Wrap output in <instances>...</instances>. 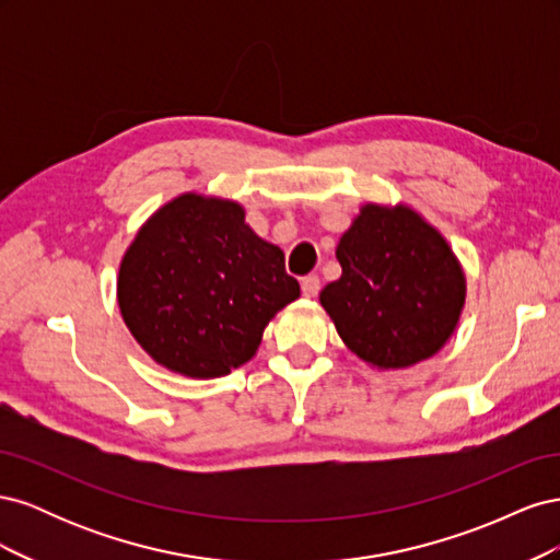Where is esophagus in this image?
<instances>
[{"mask_svg":"<svg viewBox=\"0 0 560 560\" xmlns=\"http://www.w3.org/2000/svg\"><path fill=\"white\" fill-rule=\"evenodd\" d=\"M301 292H303V296H308V299L317 296V292H319V278L315 273L301 278Z\"/></svg>","mask_w":560,"mask_h":560,"instance_id":"obj_1","label":"esophagus"}]
</instances>
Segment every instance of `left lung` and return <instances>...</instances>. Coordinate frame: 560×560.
<instances>
[{
    "instance_id": "1",
    "label": "left lung",
    "mask_w": 560,
    "mask_h": 560,
    "mask_svg": "<svg viewBox=\"0 0 560 560\" xmlns=\"http://www.w3.org/2000/svg\"><path fill=\"white\" fill-rule=\"evenodd\" d=\"M343 273L319 292L343 343L378 369L442 348L465 306V276L444 235L411 208H362L338 241Z\"/></svg>"
}]
</instances>
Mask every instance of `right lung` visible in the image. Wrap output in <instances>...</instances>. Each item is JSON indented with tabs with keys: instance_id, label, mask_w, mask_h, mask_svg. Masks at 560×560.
<instances>
[{
	"instance_id": "add662e5",
	"label": "right lung",
	"mask_w": 560,
	"mask_h": 560,
	"mask_svg": "<svg viewBox=\"0 0 560 560\" xmlns=\"http://www.w3.org/2000/svg\"><path fill=\"white\" fill-rule=\"evenodd\" d=\"M116 294L135 341L159 364L217 378L252 360L270 317L301 292L282 249L245 224L238 202L184 194L135 235Z\"/></svg>"
}]
</instances>
